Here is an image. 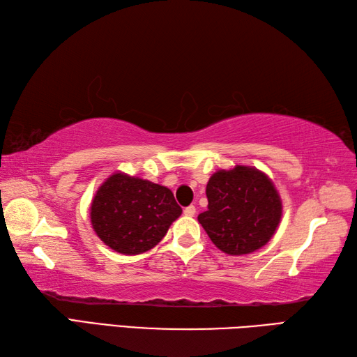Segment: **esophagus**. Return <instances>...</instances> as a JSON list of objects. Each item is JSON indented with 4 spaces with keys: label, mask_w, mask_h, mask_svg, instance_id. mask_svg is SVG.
<instances>
[{
    "label": "esophagus",
    "mask_w": 357,
    "mask_h": 357,
    "mask_svg": "<svg viewBox=\"0 0 357 357\" xmlns=\"http://www.w3.org/2000/svg\"><path fill=\"white\" fill-rule=\"evenodd\" d=\"M195 213H196L195 206H188V207L184 208V215L185 216H195Z\"/></svg>",
    "instance_id": "1"
}]
</instances>
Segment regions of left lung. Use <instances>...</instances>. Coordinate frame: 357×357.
Listing matches in <instances>:
<instances>
[{
	"mask_svg": "<svg viewBox=\"0 0 357 357\" xmlns=\"http://www.w3.org/2000/svg\"><path fill=\"white\" fill-rule=\"evenodd\" d=\"M207 211L198 216L211 242L231 256L253 253L275 234L282 202L265 173L236 165L211 174Z\"/></svg>",
	"mask_w": 357,
	"mask_h": 357,
	"instance_id": "obj_1",
	"label": "left lung"
}]
</instances>
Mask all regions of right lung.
Wrapping results in <instances>:
<instances>
[{
    "instance_id": "obj_1",
    "label": "right lung",
    "mask_w": 357,
    "mask_h": 357,
    "mask_svg": "<svg viewBox=\"0 0 357 357\" xmlns=\"http://www.w3.org/2000/svg\"><path fill=\"white\" fill-rule=\"evenodd\" d=\"M181 213L167 187L115 173L98 188L90 219L105 245L123 255H139L153 248Z\"/></svg>"
}]
</instances>
